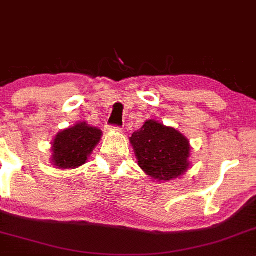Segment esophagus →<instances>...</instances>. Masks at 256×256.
Masks as SVG:
<instances>
[{
    "instance_id": "34e87169",
    "label": "esophagus",
    "mask_w": 256,
    "mask_h": 256,
    "mask_svg": "<svg viewBox=\"0 0 256 256\" xmlns=\"http://www.w3.org/2000/svg\"><path fill=\"white\" fill-rule=\"evenodd\" d=\"M110 128H112V127H110ZM113 128H118V127H113Z\"/></svg>"
}]
</instances>
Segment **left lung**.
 Listing matches in <instances>:
<instances>
[{
	"instance_id": "obj_1",
	"label": "left lung",
	"mask_w": 256,
	"mask_h": 256,
	"mask_svg": "<svg viewBox=\"0 0 256 256\" xmlns=\"http://www.w3.org/2000/svg\"><path fill=\"white\" fill-rule=\"evenodd\" d=\"M138 165L150 178L170 181L180 178L190 166V142L172 127L149 120L130 136Z\"/></svg>"
}]
</instances>
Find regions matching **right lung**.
<instances>
[{
    "mask_svg": "<svg viewBox=\"0 0 256 256\" xmlns=\"http://www.w3.org/2000/svg\"><path fill=\"white\" fill-rule=\"evenodd\" d=\"M101 129L80 122L59 132L52 140V165L58 168H76L84 165L101 140Z\"/></svg>",
    "mask_w": 256,
    "mask_h": 256,
    "instance_id": "add662e5",
    "label": "right lung"
}]
</instances>
